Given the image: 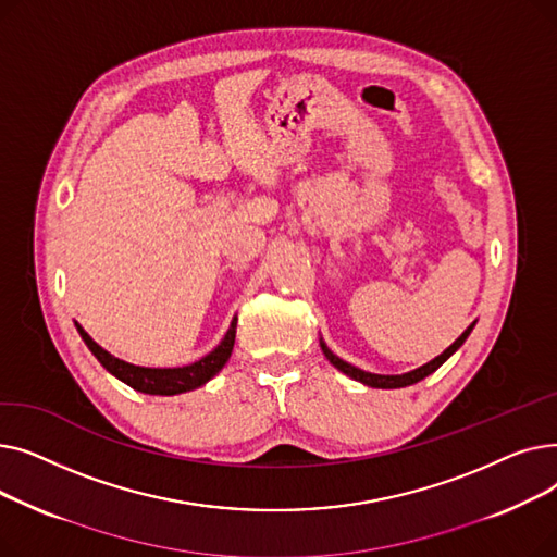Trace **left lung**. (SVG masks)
I'll return each instance as SVG.
<instances>
[{"mask_svg": "<svg viewBox=\"0 0 557 557\" xmlns=\"http://www.w3.org/2000/svg\"><path fill=\"white\" fill-rule=\"evenodd\" d=\"M472 330H474V325L467 327V330L460 334V338H456L441 357H435V359L429 361L426 366H422V368H418V370H413V372H406V374H372V372H363V370H359V368H355V366L345 363V361L338 359L334 352H330L325 343H320V345H323V352H325V357L330 359V363H332L334 368H338L341 372H345L347 376L357 379V382H361V384H366V386H372V388H404V386L418 384L420 379L429 376L431 372H435L437 368H441V366L456 352V349L465 343V338L470 336Z\"/></svg>", "mask_w": 557, "mask_h": 557, "instance_id": "8db88e82", "label": "left lung"}]
</instances>
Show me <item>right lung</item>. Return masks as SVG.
<instances>
[{"label": "right lung", "mask_w": 557, "mask_h": 557, "mask_svg": "<svg viewBox=\"0 0 557 557\" xmlns=\"http://www.w3.org/2000/svg\"><path fill=\"white\" fill-rule=\"evenodd\" d=\"M76 330L85 341V345L90 347V352L99 359V363L108 372H112L116 379H122V382L128 384L131 388L139 393H149V395H178V393L194 391L205 382H210V379L225 366V361L232 355L234 336H237V320H232L225 338L221 341V345L214 349V352L185 368H139V366L126 363L122 359L108 355L103 347H99L90 336H87V332L81 325H76Z\"/></svg>", "instance_id": "add662e5"}]
</instances>
